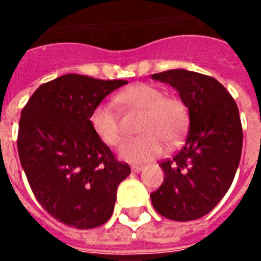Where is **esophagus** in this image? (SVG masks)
I'll list each match as a JSON object with an SVG mask.
<instances>
[{
	"label": "esophagus",
	"instance_id": "esophagus-1",
	"mask_svg": "<svg viewBox=\"0 0 261 261\" xmlns=\"http://www.w3.org/2000/svg\"><path fill=\"white\" fill-rule=\"evenodd\" d=\"M142 169H143L142 165H133V167H131V171L135 172V173H138V172H141Z\"/></svg>",
	"mask_w": 261,
	"mask_h": 261
}]
</instances>
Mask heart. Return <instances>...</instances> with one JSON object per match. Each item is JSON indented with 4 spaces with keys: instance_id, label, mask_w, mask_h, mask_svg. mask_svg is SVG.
Here are the masks:
<instances>
[{
    "instance_id": "obj_1",
    "label": "heart",
    "mask_w": 261,
    "mask_h": 261,
    "mask_svg": "<svg viewBox=\"0 0 261 261\" xmlns=\"http://www.w3.org/2000/svg\"><path fill=\"white\" fill-rule=\"evenodd\" d=\"M115 101L128 110L141 112L137 131L141 135L123 143L119 155L124 161L141 164L159 157L165 142H176L186 130L187 111L178 98L163 96L154 85L133 84L120 90ZM89 124L94 135L107 146H118L123 133L119 116L110 102H98L89 115Z\"/></svg>"
}]
</instances>
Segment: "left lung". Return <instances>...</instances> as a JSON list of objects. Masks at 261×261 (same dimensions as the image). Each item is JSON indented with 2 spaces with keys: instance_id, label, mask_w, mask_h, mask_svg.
<instances>
[{
  "instance_id": "left-lung-1",
  "label": "left lung",
  "mask_w": 261,
  "mask_h": 261,
  "mask_svg": "<svg viewBox=\"0 0 261 261\" xmlns=\"http://www.w3.org/2000/svg\"><path fill=\"white\" fill-rule=\"evenodd\" d=\"M177 90L188 108L190 128L176 154L160 163L164 182L151 192L155 211L172 221L208 214L230 188L243 150V127L234 98L208 75L174 69L151 75Z\"/></svg>"
}]
</instances>
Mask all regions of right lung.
<instances>
[{"instance_id":"obj_1","label":"right lung","mask_w":261,"mask_h":261,"mask_svg":"<svg viewBox=\"0 0 261 261\" xmlns=\"http://www.w3.org/2000/svg\"><path fill=\"white\" fill-rule=\"evenodd\" d=\"M126 84L65 74L40 85L22 108L20 163L35 198L59 222L92 229L114 213L116 190L130 167L94 135L89 115Z\"/></svg>"}]
</instances>
